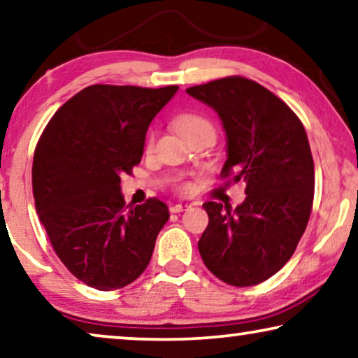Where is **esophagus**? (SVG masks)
Here are the masks:
<instances>
[{
	"label": "esophagus",
	"mask_w": 358,
	"mask_h": 358,
	"mask_svg": "<svg viewBox=\"0 0 358 358\" xmlns=\"http://www.w3.org/2000/svg\"><path fill=\"white\" fill-rule=\"evenodd\" d=\"M188 207H191V206L186 204V202H178V204H172V206H170V212H172V213H178V212L186 210V209H188Z\"/></svg>",
	"instance_id": "34e87169"
}]
</instances>
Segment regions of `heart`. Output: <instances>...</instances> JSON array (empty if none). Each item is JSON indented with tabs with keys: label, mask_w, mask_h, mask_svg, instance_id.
<instances>
[{
	"label": "heart",
	"mask_w": 358,
	"mask_h": 358,
	"mask_svg": "<svg viewBox=\"0 0 358 358\" xmlns=\"http://www.w3.org/2000/svg\"><path fill=\"white\" fill-rule=\"evenodd\" d=\"M175 125H177V130L180 131V135L183 138L196 135V133H209V135L213 136L212 122L207 119V117L201 115V114H194V112L181 114L178 119L175 120ZM152 138H154V135L148 138V143H146L148 148L152 145ZM183 189H189V185H185Z\"/></svg>",
	"instance_id": "heart-1"
}]
</instances>
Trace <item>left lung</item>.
<instances>
[{"label":"left lung","instance_id":"1","mask_svg":"<svg viewBox=\"0 0 358 358\" xmlns=\"http://www.w3.org/2000/svg\"><path fill=\"white\" fill-rule=\"evenodd\" d=\"M186 93L217 112L227 136L222 175L246 181L236 209L204 202L209 225L197 243L207 268L231 286H254L294 254L310 217L315 172L307 133L286 103L244 77Z\"/></svg>","mask_w":358,"mask_h":358}]
</instances>
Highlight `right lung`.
<instances>
[{"mask_svg": "<svg viewBox=\"0 0 358 358\" xmlns=\"http://www.w3.org/2000/svg\"><path fill=\"white\" fill-rule=\"evenodd\" d=\"M178 87L92 85L52 115L35 149L40 222L73 276L99 291L135 281L170 213L162 201L128 209L120 177L141 162L146 131Z\"/></svg>", "mask_w": 358, "mask_h": 358, "instance_id": "obj_1", "label": "right lung"}]
</instances>
